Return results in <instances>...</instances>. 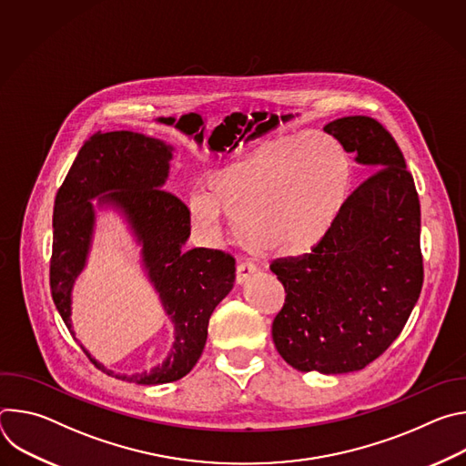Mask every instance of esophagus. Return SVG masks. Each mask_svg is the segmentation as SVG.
<instances>
[{
  "instance_id": "obj_1",
  "label": "esophagus",
  "mask_w": 466,
  "mask_h": 466,
  "mask_svg": "<svg viewBox=\"0 0 466 466\" xmlns=\"http://www.w3.org/2000/svg\"><path fill=\"white\" fill-rule=\"evenodd\" d=\"M254 273H256L254 263H250V261H239L238 268H236V282H238V284H245L250 277H254Z\"/></svg>"
}]
</instances>
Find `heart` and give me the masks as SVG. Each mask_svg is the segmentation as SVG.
Here are the masks:
<instances>
[{"label":"heart","mask_w":466,"mask_h":466,"mask_svg":"<svg viewBox=\"0 0 466 466\" xmlns=\"http://www.w3.org/2000/svg\"><path fill=\"white\" fill-rule=\"evenodd\" d=\"M350 182L352 166L336 138L295 132L208 173L191 214L205 227L223 214L256 254L302 256L336 225Z\"/></svg>","instance_id":"1"}]
</instances>
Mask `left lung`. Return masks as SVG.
Segmentation results:
<instances>
[{
    "label": "left lung",
    "mask_w": 466,
    "mask_h": 466,
    "mask_svg": "<svg viewBox=\"0 0 466 466\" xmlns=\"http://www.w3.org/2000/svg\"><path fill=\"white\" fill-rule=\"evenodd\" d=\"M324 132L372 175L349 195L320 245L271 263L286 289L273 341L297 370L345 374L380 358L419 300L420 203L404 155L380 121L347 116Z\"/></svg>",
    "instance_id": "obj_1"
}]
</instances>
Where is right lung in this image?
I'll return each instance as SVG.
<instances>
[{
  "label": "right lung",
  "mask_w": 466,
  "mask_h": 466,
  "mask_svg": "<svg viewBox=\"0 0 466 466\" xmlns=\"http://www.w3.org/2000/svg\"><path fill=\"white\" fill-rule=\"evenodd\" d=\"M171 146L130 130L96 132L81 147L55 197L53 252L49 286L53 302L72 329V288L83 271L99 207L117 208L142 245V259L162 306L175 324V343L166 361L149 372L116 374L90 361L108 376L142 385L177 381L201 358L208 320L216 306L230 293L236 259L218 248H191L189 210L177 195L164 189Z\"/></svg>",
  "instance_id": "1"
}]
</instances>
